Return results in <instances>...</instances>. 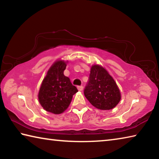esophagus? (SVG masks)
<instances>
[{
    "instance_id": "obj_1",
    "label": "esophagus",
    "mask_w": 159,
    "mask_h": 159,
    "mask_svg": "<svg viewBox=\"0 0 159 159\" xmlns=\"http://www.w3.org/2000/svg\"><path fill=\"white\" fill-rule=\"evenodd\" d=\"M77 88H78V90H79V91H82L83 90V85H79L77 87Z\"/></svg>"
}]
</instances>
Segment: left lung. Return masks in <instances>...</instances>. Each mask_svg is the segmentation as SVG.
Segmentation results:
<instances>
[{"label": "left lung", "instance_id": "8db88e82", "mask_svg": "<svg viewBox=\"0 0 159 159\" xmlns=\"http://www.w3.org/2000/svg\"><path fill=\"white\" fill-rule=\"evenodd\" d=\"M84 95L93 106L101 110L114 108L121 98L114 79L105 69L98 64L91 66Z\"/></svg>", "mask_w": 159, "mask_h": 159}]
</instances>
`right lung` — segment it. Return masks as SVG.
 <instances>
[{
	"mask_svg": "<svg viewBox=\"0 0 159 159\" xmlns=\"http://www.w3.org/2000/svg\"><path fill=\"white\" fill-rule=\"evenodd\" d=\"M66 64L55 61L43 80L39 93V100L45 111L55 114L63 113L68 108L74 94L78 92L69 78L64 75Z\"/></svg>",
	"mask_w": 159,
	"mask_h": 159,
	"instance_id": "add662e5",
	"label": "right lung"
}]
</instances>
